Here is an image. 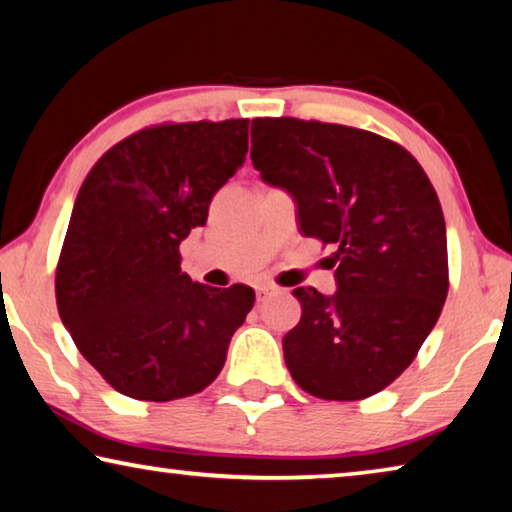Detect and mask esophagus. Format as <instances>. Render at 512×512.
Here are the masks:
<instances>
[{
  "label": "esophagus",
  "instance_id": "34e87169",
  "mask_svg": "<svg viewBox=\"0 0 512 512\" xmlns=\"http://www.w3.org/2000/svg\"><path fill=\"white\" fill-rule=\"evenodd\" d=\"M255 291H257V300H266L275 291V287H271V284H259Z\"/></svg>",
  "mask_w": 512,
  "mask_h": 512
}]
</instances>
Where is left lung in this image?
Instances as JSON below:
<instances>
[{
    "mask_svg": "<svg viewBox=\"0 0 512 512\" xmlns=\"http://www.w3.org/2000/svg\"><path fill=\"white\" fill-rule=\"evenodd\" d=\"M250 160L296 203L300 232L336 250V293L298 287L284 334L296 384L354 402L409 368L447 298V230L436 189L400 144L341 124L253 119Z\"/></svg>",
    "mask_w": 512,
    "mask_h": 512,
    "instance_id": "left-lung-1",
    "label": "left lung"
}]
</instances>
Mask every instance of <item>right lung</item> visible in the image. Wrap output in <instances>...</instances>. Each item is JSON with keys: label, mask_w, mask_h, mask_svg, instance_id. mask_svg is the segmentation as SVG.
Listing matches in <instances>:
<instances>
[{"label": "right lung", "mask_w": 512, "mask_h": 512, "mask_svg": "<svg viewBox=\"0 0 512 512\" xmlns=\"http://www.w3.org/2000/svg\"><path fill=\"white\" fill-rule=\"evenodd\" d=\"M248 124L146 128L103 153L76 196L56 271L58 314L121 395L169 402L201 393L253 309V289L192 282L178 253L246 162Z\"/></svg>", "instance_id": "right-lung-1"}]
</instances>
